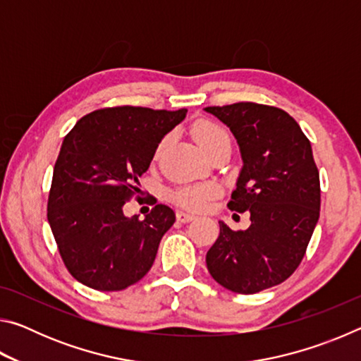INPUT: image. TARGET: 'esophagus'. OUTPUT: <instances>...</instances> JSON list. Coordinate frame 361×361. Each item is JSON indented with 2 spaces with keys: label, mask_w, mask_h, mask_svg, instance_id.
<instances>
[{
  "label": "esophagus",
  "mask_w": 361,
  "mask_h": 361,
  "mask_svg": "<svg viewBox=\"0 0 361 361\" xmlns=\"http://www.w3.org/2000/svg\"><path fill=\"white\" fill-rule=\"evenodd\" d=\"M176 218H178V221H181V223H188V221H192L195 216L192 215V213H188V212L180 210L178 213H176Z\"/></svg>",
  "instance_id": "34e87169"
}]
</instances>
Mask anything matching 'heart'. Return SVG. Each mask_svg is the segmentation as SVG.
<instances>
[{
  "label": "heart",
  "instance_id": "b5f03b06",
  "mask_svg": "<svg viewBox=\"0 0 361 361\" xmlns=\"http://www.w3.org/2000/svg\"><path fill=\"white\" fill-rule=\"evenodd\" d=\"M192 137L205 152H209L213 146H216L223 140L229 138L223 127L213 121H199L192 127ZM216 194L218 186L213 183H197V185H186L175 189L172 199L175 204L185 207V209L204 210Z\"/></svg>",
  "mask_w": 361,
  "mask_h": 361
}]
</instances>
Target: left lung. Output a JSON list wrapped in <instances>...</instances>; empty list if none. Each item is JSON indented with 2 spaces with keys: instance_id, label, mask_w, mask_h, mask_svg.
Listing matches in <instances>:
<instances>
[{
  "instance_id": "left-lung-1",
  "label": "left lung",
  "mask_w": 361,
  "mask_h": 361,
  "mask_svg": "<svg viewBox=\"0 0 361 361\" xmlns=\"http://www.w3.org/2000/svg\"><path fill=\"white\" fill-rule=\"evenodd\" d=\"M239 143L243 161L228 207L250 212L245 231L219 221L207 269L234 293L253 295L285 282L305 255L320 216V176L312 146L283 109L240 102L207 106Z\"/></svg>"
}]
</instances>
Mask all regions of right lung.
Segmentation results:
<instances>
[{
	"instance_id": "add662e5",
	"label": "right lung",
	"mask_w": 361,
	"mask_h": 361,
	"mask_svg": "<svg viewBox=\"0 0 361 361\" xmlns=\"http://www.w3.org/2000/svg\"><path fill=\"white\" fill-rule=\"evenodd\" d=\"M186 113L185 108H103L85 114L63 138L47 219L59 253L78 282L119 291L148 274L175 212L157 204L138 219L127 218L122 207L140 192L138 180L159 143Z\"/></svg>"
}]
</instances>
